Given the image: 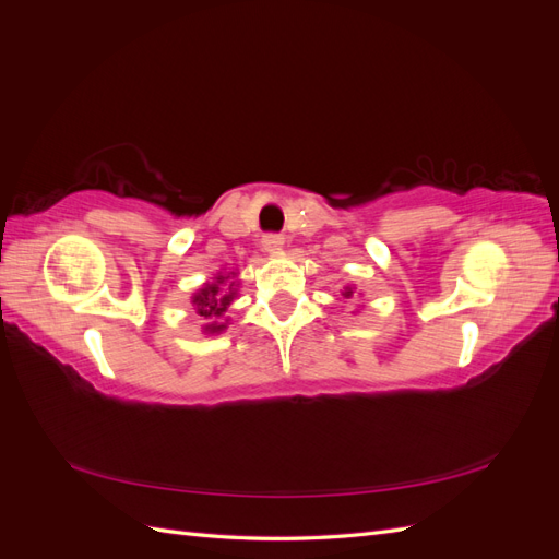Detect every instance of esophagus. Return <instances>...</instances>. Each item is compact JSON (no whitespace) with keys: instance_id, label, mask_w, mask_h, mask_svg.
I'll list each match as a JSON object with an SVG mask.
<instances>
[{"instance_id":"esophagus-1","label":"esophagus","mask_w":559,"mask_h":559,"mask_svg":"<svg viewBox=\"0 0 559 559\" xmlns=\"http://www.w3.org/2000/svg\"><path fill=\"white\" fill-rule=\"evenodd\" d=\"M261 245H263V249H265L267 253H277V251H282V247H284V235H280V233H267V235H263Z\"/></svg>"}]
</instances>
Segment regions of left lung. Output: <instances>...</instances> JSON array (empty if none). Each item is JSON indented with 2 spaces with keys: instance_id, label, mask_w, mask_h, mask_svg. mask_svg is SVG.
I'll list each match as a JSON object with an SVG mask.
<instances>
[{
  "instance_id": "left-lung-1",
  "label": "left lung",
  "mask_w": 559,
  "mask_h": 559,
  "mask_svg": "<svg viewBox=\"0 0 559 559\" xmlns=\"http://www.w3.org/2000/svg\"><path fill=\"white\" fill-rule=\"evenodd\" d=\"M352 294H354V292H352V289H347V292H345V296H347V298H349V296H352Z\"/></svg>"
}]
</instances>
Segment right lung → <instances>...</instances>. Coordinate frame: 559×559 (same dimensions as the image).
I'll list each match as a JSON object with an SVG mask.
<instances>
[{
  "instance_id": "obj_1",
  "label": "right lung",
  "mask_w": 559,
  "mask_h": 559,
  "mask_svg": "<svg viewBox=\"0 0 559 559\" xmlns=\"http://www.w3.org/2000/svg\"><path fill=\"white\" fill-rule=\"evenodd\" d=\"M226 280H228V277L218 275L214 284H207L205 289H202V292L193 298L195 308H198V314H200L202 319L212 321V324H207V331H222V329H224V324H216V319L224 317V312L228 310V306H230L233 298H235V292H230L233 284L228 286L226 292L222 289V284H224Z\"/></svg>"
}]
</instances>
